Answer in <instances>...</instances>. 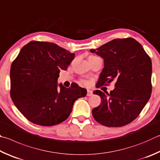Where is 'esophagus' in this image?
<instances>
[{
  "label": "esophagus",
  "instance_id": "1",
  "mask_svg": "<svg viewBox=\"0 0 160 160\" xmlns=\"http://www.w3.org/2000/svg\"><path fill=\"white\" fill-rule=\"evenodd\" d=\"M93 96V91L91 89H88L87 90V96Z\"/></svg>",
  "mask_w": 160,
  "mask_h": 160
}]
</instances>
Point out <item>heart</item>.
<instances>
[{
	"label": "heart",
	"mask_w": 160,
	"mask_h": 160,
	"mask_svg": "<svg viewBox=\"0 0 160 160\" xmlns=\"http://www.w3.org/2000/svg\"><path fill=\"white\" fill-rule=\"evenodd\" d=\"M84 82V83H85V82Z\"/></svg>",
	"instance_id": "1"
}]
</instances>
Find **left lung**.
Segmentation results:
<instances>
[{
  "label": "left lung",
  "mask_w": 160,
  "mask_h": 160,
  "mask_svg": "<svg viewBox=\"0 0 160 160\" xmlns=\"http://www.w3.org/2000/svg\"><path fill=\"white\" fill-rule=\"evenodd\" d=\"M90 51L104 60L97 87L115 81V88L93 94L101 98L100 105L92 110L102 125L120 127L139 115L149 100L152 85V62L138 41L132 38H116Z\"/></svg>",
  "instance_id": "obj_1"
}]
</instances>
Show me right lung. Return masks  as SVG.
Listing matches in <instances>:
<instances>
[{"instance_id":"right-lung-1","label":"right lung","mask_w":160,"mask_h":160,"mask_svg":"<svg viewBox=\"0 0 160 160\" xmlns=\"http://www.w3.org/2000/svg\"><path fill=\"white\" fill-rule=\"evenodd\" d=\"M74 53L50 42L31 41L22 48L10 69V96L14 104L35 124L50 127L66 120L73 105L87 90L73 83L67 88L58 78Z\"/></svg>"}]
</instances>
